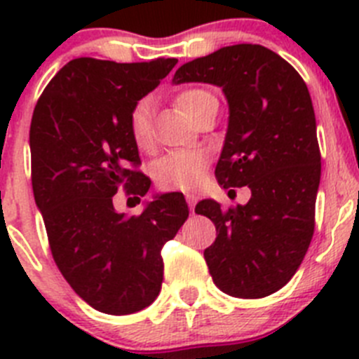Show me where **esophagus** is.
I'll return each instance as SVG.
<instances>
[{"mask_svg":"<svg viewBox=\"0 0 359 359\" xmlns=\"http://www.w3.org/2000/svg\"><path fill=\"white\" fill-rule=\"evenodd\" d=\"M185 199H187V203H189V208H190V212H194V205H196V201H198V196L196 194H185Z\"/></svg>","mask_w":359,"mask_h":359,"instance_id":"obj_1","label":"esophagus"}]
</instances>
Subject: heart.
Here are the masks:
<instances>
[{"mask_svg":"<svg viewBox=\"0 0 359 359\" xmlns=\"http://www.w3.org/2000/svg\"><path fill=\"white\" fill-rule=\"evenodd\" d=\"M212 100H217L214 93L203 88H190L177 95L176 102L183 115L192 122L199 111ZM151 100L144 98L133 107L129 115V131L135 145L140 151H149L152 145ZM208 169V156L201 151L170 152L156 163V183L163 190H194L201 187Z\"/></svg>","mask_w":359,"mask_h":359,"instance_id":"1","label":"heart"}]
</instances>
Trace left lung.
Listing matches in <instances>:
<instances>
[{
	"label": "left lung",
	"mask_w": 359,
	"mask_h": 359,
	"mask_svg": "<svg viewBox=\"0 0 359 359\" xmlns=\"http://www.w3.org/2000/svg\"><path fill=\"white\" fill-rule=\"evenodd\" d=\"M172 82L223 88L230 118L215 177L224 189L252 190L246 205L228 210L212 199L196 205L217 231L205 250L214 284L237 298L268 297L297 273L315 231L322 156L309 90L261 44L199 57L177 68Z\"/></svg>",
	"instance_id": "obj_1"
}]
</instances>
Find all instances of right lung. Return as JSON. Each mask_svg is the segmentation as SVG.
I'll return each mask as SVG.
<instances>
[{
	"label": "right lung",
	"mask_w": 359,
	"mask_h": 359,
	"mask_svg": "<svg viewBox=\"0 0 359 359\" xmlns=\"http://www.w3.org/2000/svg\"><path fill=\"white\" fill-rule=\"evenodd\" d=\"M176 62L79 57L48 82L32 115V189L53 261L73 291L106 315H131L154 302L161 248L189 217L177 192L158 196L131 217L113 207L118 189L144 198L151 187L136 170L129 115Z\"/></svg>",
	"instance_id": "right-lung-1"
}]
</instances>
